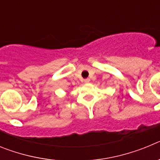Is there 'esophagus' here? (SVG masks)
<instances>
[{
  "label": "esophagus",
  "mask_w": 160,
  "mask_h": 160,
  "mask_svg": "<svg viewBox=\"0 0 160 160\" xmlns=\"http://www.w3.org/2000/svg\"><path fill=\"white\" fill-rule=\"evenodd\" d=\"M90 79H89V78L84 79V82H85V83H89V82H90Z\"/></svg>",
  "instance_id": "34e87169"
}]
</instances>
